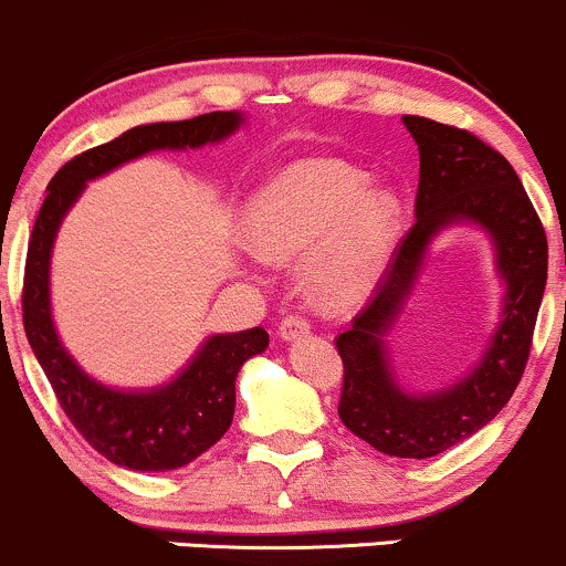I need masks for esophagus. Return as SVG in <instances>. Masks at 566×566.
I'll return each mask as SVG.
<instances>
[{"instance_id":"obj_1","label":"esophagus","mask_w":566,"mask_h":566,"mask_svg":"<svg viewBox=\"0 0 566 566\" xmlns=\"http://www.w3.org/2000/svg\"><path fill=\"white\" fill-rule=\"evenodd\" d=\"M308 331H312V325H308V322L297 314L284 316L282 325H279V335H282V340H295V338H301V335H306Z\"/></svg>"}]
</instances>
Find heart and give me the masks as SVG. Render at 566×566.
<instances>
[{
	"label": "heart",
	"mask_w": 566,
	"mask_h": 566,
	"mask_svg": "<svg viewBox=\"0 0 566 566\" xmlns=\"http://www.w3.org/2000/svg\"><path fill=\"white\" fill-rule=\"evenodd\" d=\"M402 209L392 190L333 158L284 164L252 192L239 214L247 250L269 263L303 258V282L316 306L349 312L387 271Z\"/></svg>",
	"instance_id": "heart-1"
}]
</instances>
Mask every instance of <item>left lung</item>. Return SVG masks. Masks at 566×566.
Returning a JSON list of instances; mask_svg holds the SVG:
<instances>
[{"label":"left lung","instance_id":"1","mask_svg":"<svg viewBox=\"0 0 566 566\" xmlns=\"http://www.w3.org/2000/svg\"><path fill=\"white\" fill-rule=\"evenodd\" d=\"M402 123L419 145L416 222L395 247L368 306L335 338L344 359L338 416L381 454L427 459L486 427L518 387L548 279V239L518 174L494 147L430 117L406 115ZM459 221L478 224L493 239L506 282L501 325L468 377L434 394H406L391 374L382 338L431 239Z\"/></svg>","mask_w":566,"mask_h":566}]
</instances>
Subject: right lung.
I'll return each instance as SVG.
<instances>
[{
	"mask_svg": "<svg viewBox=\"0 0 566 566\" xmlns=\"http://www.w3.org/2000/svg\"><path fill=\"white\" fill-rule=\"evenodd\" d=\"M244 123L241 112H209L190 120L150 123L93 150L74 155L48 185L23 273V331L45 370L66 419L112 464L164 473L201 457L228 432L235 408V376L265 352L263 327L220 333L201 344L188 368L153 389H115L91 378L64 349L51 312V254L61 220L91 179L155 150H188L228 139Z\"/></svg>",
	"mask_w": 566,
	"mask_h": 566,
	"instance_id": "add662e5",
	"label": "right lung"
}]
</instances>
